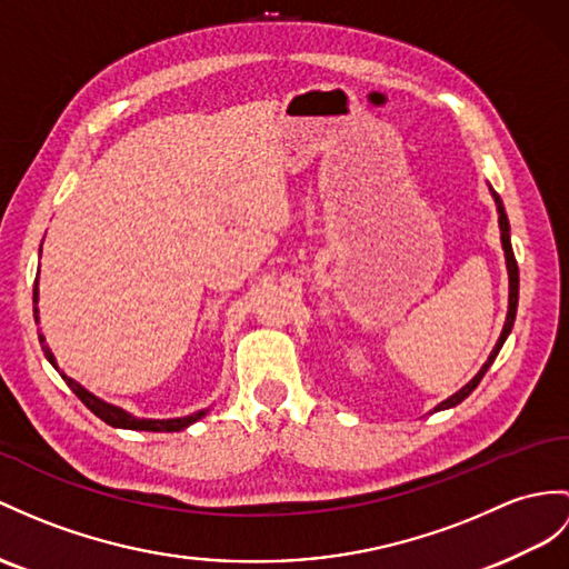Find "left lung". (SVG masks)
Instances as JSON below:
<instances>
[{"mask_svg": "<svg viewBox=\"0 0 569 569\" xmlns=\"http://www.w3.org/2000/svg\"><path fill=\"white\" fill-rule=\"evenodd\" d=\"M490 192H492L495 204H497V214H500V239H502L505 258H507V274H509V309H507V321H505V328H502V336H500V340H497L495 350H492V352H490V357H488V362H485V365L480 367V371L476 373L473 379H470V381L463 386L461 391H456L451 398L441 400V403L435 408V412H437V410H447V408L459 406L461 400H466L470 393L476 391V386H478V383H480V379L485 377V371L490 369V365L495 362V357L500 355L502 345H505L507 336H509V332H511V326H515V318H517V303H519V268H517V258H515V251H511V239H509V219H507V214H505V204H502L500 196H497V192H495L492 188H490Z\"/></svg>", "mask_w": 569, "mask_h": 569, "instance_id": "8db88e82", "label": "left lung"}]
</instances>
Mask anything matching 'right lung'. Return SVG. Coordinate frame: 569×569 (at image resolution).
<instances>
[{
  "label": "right lung",
  "mask_w": 569,
  "mask_h": 569,
  "mask_svg": "<svg viewBox=\"0 0 569 569\" xmlns=\"http://www.w3.org/2000/svg\"><path fill=\"white\" fill-rule=\"evenodd\" d=\"M33 303H38V282H36V289H33ZM36 313H38V309H33ZM38 338H40V345H43V352H46V357H48V362L58 369V362H54V355L50 352V348L46 345V338L40 336L38 332ZM60 371V369H58ZM62 373V379L67 381V386L69 389H72L74 393H77V398L81 400V403H84L96 418H101L106 425H110V427H120V429H142V432H180V429H186L188 425H192V422H198L200 418H204L207 415V410H198V412H192V415H186V418H171V420H144V418H134V415H130L128 410H122V408H118V406H110V403H106V400H101V398H96L93 393H89L84 386L81 383H77L74 379H69L64 371H60Z\"/></svg>",
  "instance_id": "add662e5"
}]
</instances>
